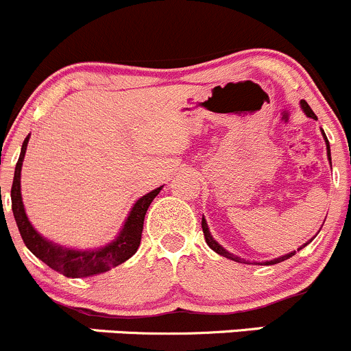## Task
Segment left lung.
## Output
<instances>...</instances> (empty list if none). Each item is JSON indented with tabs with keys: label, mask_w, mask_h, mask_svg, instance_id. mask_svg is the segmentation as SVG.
<instances>
[{
	"label": "left lung",
	"mask_w": 351,
	"mask_h": 351,
	"mask_svg": "<svg viewBox=\"0 0 351 351\" xmlns=\"http://www.w3.org/2000/svg\"><path fill=\"white\" fill-rule=\"evenodd\" d=\"M300 108H302V112L306 113L307 117H311V119H314V120H317V117H316V113L313 112V110H311V107L309 105H307V101H304V100H300ZM321 134H323V137H324V143H326V151H328V159H329V162H331V149H329V143H328V137H326V134H324V130H321ZM202 229H204V236H205V243L208 244V247H210V250H214L215 253H219L221 254V256H224V258H229V260H232V261H238V263H250V261H246V260H243V258H239V256H236V254H232V253H229L228 250H224V247L221 246V244H219L217 241H215L214 238H212V234H210V231H208V226H207V221H205V217H202ZM311 241H313V239H311ZM311 241H307L306 244H302V246L300 247H297V251L299 250H302L304 246H307V244H309ZM293 254H295V251H290V253H287V254H284V256H280V258H275V260H270V261H253V263L251 265H275V263H280V261H284V260H289L290 256H293Z\"/></svg>",
	"instance_id": "8db88e82"
}]
</instances>
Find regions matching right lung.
Here are the masks:
<instances>
[{"instance_id":"add662e5","label":"right lung","mask_w":351,"mask_h":351,"mask_svg":"<svg viewBox=\"0 0 351 351\" xmlns=\"http://www.w3.org/2000/svg\"><path fill=\"white\" fill-rule=\"evenodd\" d=\"M28 139H30V134L25 137L22 144V153H20L19 162H16L15 176H13L12 185V210L13 215H15L16 226H19L20 236H22L25 246H27L38 260L44 261L47 267H51L52 270L73 278H83L91 277V275L105 274V271L112 270V268L119 267L123 261L129 260V258L136 253L137 247H139L141 244L144 217H146L147 208H149L151 202H153L154 198L158 197V193L161 192L162 186L153 190V192L146 193V195L141 197L139 200L132 205L125 222H123L122 229H120V232L117 234V238L113 239V241L105 244V246L95 247V250H76V247L62 246V244L44 238V236L32 226V222L28 221L27 212H25L22 189H20V178H22V166L25 153H27Z\"/></svg>"}]
</instances>
